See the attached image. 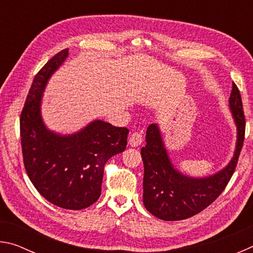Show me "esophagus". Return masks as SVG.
I'll list each match as a JSON object with an SVG mask.
<instances>
[{
    "label": "esophagus",
    "mask_w": 253,
    "mask_h": 253,
    "mask_svg": "<svg viewBox=\"0 0 253 253\" xmlns=\"http://www.w3.org/2000/svg\"><path fill=\"white\" fill-rule=\"evenodd\" d=\"M142 142H143V137L139 134V132H137V131L132 132L129 137V140H128V143H129L131 147H137L138 145L142 144Z\"/></svg>",
    "instance_id": "obj_1"
}]
</instances>
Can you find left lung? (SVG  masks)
Listing matches in <instances>:
<instances>
[{
	"instance_id": "obj_1",
	"label": "left lung",
	"mask_w": 253,
	"mask_h": 253,
	"mask_svg": "<svg viewBox=\"0 0 253 253\" xmlns=\"http://www.w3.org/2000/svg\"><path fill=\"white\" fill-rule=\"evenodd\" d=\"M229 108L237 127L234 154L225 168L204 177L188 176L175 169L160 126H148L146 145L140 151L144 163L143 203L154 216L164 221L187 219L203 211L223 192L234 173L246 131L241 95L234 83Z\"/></svg>"
}]
</instances>
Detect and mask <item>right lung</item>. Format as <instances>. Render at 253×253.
Instances as JSON below:
<instances>
[{"instance_id": "right-lung-1", "label": "right lung", "mask_w": 253, "mask_h": 253, "mask_svg": "<svg viewBox=\"0 0 253 253\" xmlns=\"http://www.w3.org/2000/svg\"><path fill=\"white\" fill-rule=\"evenodd\" d=\"M68 55V49L60 51L34 77L21 113V145L25 170L38 192L59 208L83 210L99 199L104 166L125 151L129 130L100 119L68 135L45 126L42 97Z\"/></svg>"}]
</instances>
